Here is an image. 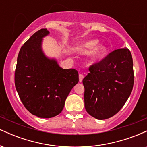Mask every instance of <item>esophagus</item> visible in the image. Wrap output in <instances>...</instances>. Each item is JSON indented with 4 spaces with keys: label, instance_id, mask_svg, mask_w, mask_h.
Masks as SVG:
<instances>
[{
    "label": "esophagus",
    "instance_id": "obj_1",
    "mask_svg": "<svg viewBox=\"0 0 147 147\" xmlns=\"http://www.w3.org/2000/svg\"><path fill=\"white\" fill-rule=\"evenodd\" d=\"M84 77V75H83V74H82V73H80V74H79V82H82V80H83Z\"/></svg>",
    "mask_w": 147,
    "mask_h": 147
}]
</instances>
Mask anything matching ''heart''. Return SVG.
Wrapping results in <instances>:
<instances>
[{"mask_svg": "<svg viewBox=\"0 0 147 147\" xmlns=\"http://www.w3.org/2000/svg\"><path fill=\"white\" fill-rule=\"evenodd\" d=\"M97 43V41H96V40L87 41L77 47V50L79 52V53H87V52H88L91 48H93ZM106 52V47H104V45H100L92 49V50H91L90 52V56L92 59H98L101 58V57L105 54Z\"/></svg>", "mask_w": 147, "mask_h": 147, "instance_id": "obj_1", "label": "heart"}]
</instances>
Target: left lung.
Here are the masks:
<instances>
[{
  "instance_id": "left-lung-1",
  "label": "left lung",
  "mask_w": 147,
  "mask_h": 147,
  "mask_svg": "<svg viewBox=\"0 0 147 147\" xmlns=\"http://www.w3.org/2000/svg\"><path fill=\"white\" fill-rule=\"evenodd\" d=\"M133 59L128 48L115 50L102 61L92 64L83 79L85 109L97 119L117 113L133 90Z\"/></svg>"
}]
</instances>
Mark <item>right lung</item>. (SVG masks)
<instances>
[{
    "mask_svg": "<svg viewBox=\"0 0 147 147\" xmlns=\"http://www.w3.org/2000/svg\"><path fill=\"white\" fill-rule=\"evenodd\" d=\"M47 29L35 32L20 50L15 70V86L22 103L32 115L41 118L57 115L70 90L79 82L75 69H63L55 59L43 53Z\"/></svg>",
    "mask_w": 147,
    "mask_h": 147,
    "instance_id": "add662e5",
    "label": "right lung"
}]
</instances>
